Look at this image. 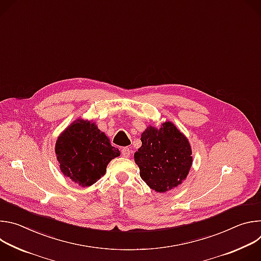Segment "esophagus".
<instances>
[{
	"label": "esophagus",
	"mask_w": 261,
	"mask_h": 261,
	"mask_svg": "<svg viewBox=\"0 0 261 261\" xmlns=\"http://www.w3.org/2000/svg\"><path fill=\"white\" fill-rule=\"evenodd\" d=\"M121 154H122V157H124V158H128V157H130V155H131V150L129 147H123L122 148V151H121Z\"/></svg>",
	"instance_id": "1"
}]
</instances>
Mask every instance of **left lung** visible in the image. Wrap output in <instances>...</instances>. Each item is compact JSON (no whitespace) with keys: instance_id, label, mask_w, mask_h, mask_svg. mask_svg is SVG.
Here are the masks:
<instances>
[{"instance_id":"obj_1","label":"left lung","mask_w":261,"mask_h":261,"mask_svg":"<svg viewBox=\"0 0 261 261\" xmlns=\"http://www.w3.org/2000/svg\"><path fill=\"white\" fill-rule=\"evenodd\" d=\"M141 146L134 154L143 181L156 192L177 187L192 165L188 139L170 122L157 129L147 127L141 134Z\"/></svg>"}]
</instances>
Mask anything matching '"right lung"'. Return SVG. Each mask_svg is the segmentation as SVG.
Returning a JSON list of instances; mask_svg holds the SVG:
<instances>
[{"label":"right lung","instance_id":"1","mask_svg":"<svg viewBox=\"0 0 261 261\" xmlns=\"http://www.w3.org/2000/svg\"><path fill=\"white\" fill-rule=\"evenodd\" d=\"M56 154L62 172L88 187L105 174L107 164L120 156V151L95 123L77 120L59 136Z\"/></svg>","mask_w":261,"mask_h":261}]
</instances>
